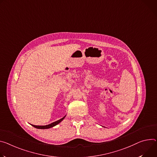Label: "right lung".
<instances>
[{
  "instance_id": "add662e5",
  "label": "right lung",
  "mask_w": 157,
  "mask_h": 157,
  "mask_svg": "<svg viewBox=\"0 0 157 157\" xmlns=\"http://www.w3.org/2000/svg\"><path fill=\"white\" fill-rule=\"evenodd\" d=\"M64 118H65V117H63V118H61V119L58 120V121H55V122H53L52 123H51V124H48V125H46V126H36V125H33V124H31V125H32L33 126H34V128H38V129H48V128H52V127H53V126L57 125L58 124H59L61 121L63 120V119H64Z\"/></svg>"
}]
</instances>
